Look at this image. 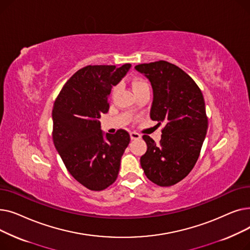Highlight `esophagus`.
Returning a JSON list of instances; mask_svg holds the SVG:
<instances>
[{"instance_id": "34e87169", "label": "esophagus", "mask_w": 250, "mask_h": 250, "mask_svg": "<svg viewBox=\"0 0 250 250\" xmlns=\"http://www.w3.org/2000/svg\"><path fill=\"white\" fill-rule=\"evenodd\" d=\"M129 135H130V139L132 140H139L142 137L139 133H136V132H132Z\"/></svg>"}]
</instances>
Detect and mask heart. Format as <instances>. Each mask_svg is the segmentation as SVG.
<instances>
[{"label": "heart", "instance_id": "heart-1", "mask_svg": "<svg viewBox=\"0 0 250 250\" xmlns=\"http://www.w3.org/2000/svg\"><path fill=\"white\" fill-rule=\"evenodd\" d=\"M146 84H147V82L144 81L143 79H135V80L133 81V88L136 89V88H138V87H140V86L146 85Z\"/></svg>", "mask_w": 250, "mask_h": 250}]
</instances>
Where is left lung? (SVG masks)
<instances>
[{
    "label": "left lung",
    "instance_id": "obj_1",
    "mask_svg": "<svg viewBox=\"0 0 250 250\" xmlns=\"http://www.w3.org/2000/svg\"><path fill=\"white\" fill-rule=\"evenodd\" d=\"M153 89L152 121L165 124L159 144L143 136L147 152L141 157L146 176L159 187H171L188 175L199 159L208 117L201 89L177 65L165 61L141 63Z\"/></svg>",
    "mask_w": 250,
    "mask_h": 250
}]
</instances>
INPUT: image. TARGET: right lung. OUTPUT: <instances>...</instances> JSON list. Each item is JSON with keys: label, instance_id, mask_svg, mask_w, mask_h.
<instances>
[{"label": "right lung", "instance_id": "obj_1", "mask_svg": "<svg viewBox=\"0 0 250 250\" xmlns=\"http://www.w3.org/2000/svg\"><path fill=\"white\" fill-rule=\"evenodd\" d=\"M130 67L125 63L80 69L63 85L52 108L55 147L71 175L90 190H103L116 180L129 144L125 129L104 135L98 118L108 111L111 88Z\"/></svg>", "mask_w": 250, "mask_h": 250}]
</instances>
